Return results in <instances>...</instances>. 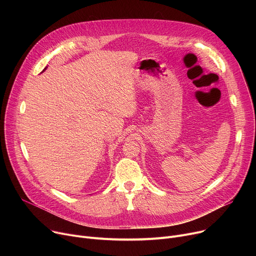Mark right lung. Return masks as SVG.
I'll return each instance as SVG.
<instances>
[{"label": "right lung", "instance_id": "1", "mask_svg": "<svg viewBox=\"0 0 256 256\" xmlns=\"http://www.w3.org/2000/svg\"><path fill=\"white\" fill-rule=\"evenodd\" d=\"M44 70H46V68H44Z\"/></svg>", "mask_w": 256, "mask_h": 256}]
</instances>
